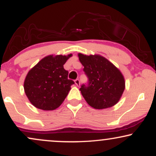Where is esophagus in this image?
<instances>
[{
  "label": "esophagus",
  "instance_id": "obj_1",
  "mask_svg": "<svg viewBox=\"0 0 156 156\" xmlns=\"http://www.w3.org/2000/svg\"><path fill=\"white\" fill-rule=\"evenodd\" d=\"M75 83L76 84L77 87H79V86H80V80H79V79H76V80H75Z\"/></svg>",
  "mask_w": 156,
  "mask_h": 156
}]
</instances>
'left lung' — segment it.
<instances>
[{
  "label": "left lung",
  "instance_id": "1",
  "mask_svg": "<svg viewBox=\"0 0 156 156\" xmlns=\"http://www.w3.org/2000/svg\"><path fill=\"white\" fill-rule=\"evenodd\" d=\"M83 71L89 78L87 87L80 89L87 103L95 109L111 108L120 100L125 88L122 73L103 55L78 53Z\"/></svg>",
  "mask_w": 156,
  "mask_h": 156
}]
</instances>
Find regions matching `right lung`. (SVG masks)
<instances>
[{"mask_svg": "<svg viewBox=\"0 0 156 156\" xmlns=\"http://www.w3.org/2000/svg\"><path fill=\"white\" fill-rule=\"evenodd\" d=\"M73 54L44 57L27 73L24 91L36 108L53 111L62 105L74 81L68 79L64 64Z\"/></svg>", "mask_w": 156, "mask_h": 156, "instance_id": "right-lung-1", "label": "right lung"}]
</instances>
